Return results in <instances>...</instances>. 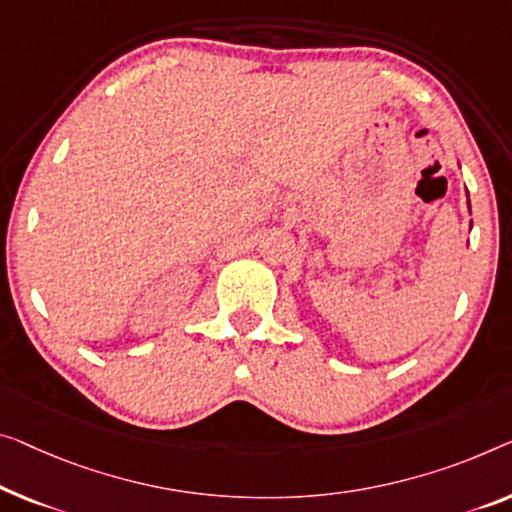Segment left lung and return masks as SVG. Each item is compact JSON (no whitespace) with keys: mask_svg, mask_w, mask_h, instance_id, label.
<instances>
[{"mask_svg":"<svg viewBox=\"0 0 512 512\" xmlns=\"http://www.w3.org/2000/svg\"><path fill=\"white\" fill-rule=\"evenodd\" d=\"M467 197H469V193H467ZM469 211H471V204H469Z\"/></svg>","mask_w":512,"mask_h":512,"instance_id":"left-lung-1","label":"left lung"}]
</instances>
